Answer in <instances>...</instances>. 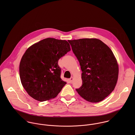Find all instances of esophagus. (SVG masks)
<instances>
[{
  "label": "esophagus",
  "mask_w": 135,
  "mask_h": 135,
  "mask_svg": "<svg viewBox=\"0 0 135 135\" xmlns=\"http://www.w3.org/2000/svg\"><path fill=\"white\" fill-rule=\"evenodd\" d=\"M73 80V77H71V78L69 79V81H70V83H72Z\"/></svg>",
  "instance_id": "obj_1"
}]
</instances>
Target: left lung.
Returning <instances> with one entry per match:
<instances>
[{"instance_id":"obj_1","label":"left lung","mask_w":135,"mask_h":135,"mask_svg":"<svg viewBox=\"0 0 135 135\" xmlns=\"http://www.w3.org/2000/svg\"><path fill=\"white\" fill-rule=\"evenodd\" d=\"M82 71V85L76 89L83 98L99 102L114 89L118 75V66L110 48L96 38L68 40Z\"/></svg>"}]
</instances>
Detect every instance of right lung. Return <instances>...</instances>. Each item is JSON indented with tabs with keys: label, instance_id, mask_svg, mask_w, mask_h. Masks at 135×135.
<instances>
[{
	"label": "right lung",
	"instance_id": "right-lung-1",
	"mask_svg": "<svg viewBox=\"0 0 135 135\" xmlns=\"http://www.w3.org/2000/svg\"><path fill=\"white\" fill-rule=\"evenodd\" d=\"M71 50L65 40L44 39L30 47L20 63L23 87L34 99L45 101L54 98L66 84L60 77L58 61Z\"/></svg>",
	"mask_w": 135,
	"mask_h": 135
}]
</instances>
